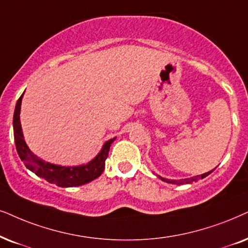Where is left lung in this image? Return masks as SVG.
I'll return each mask as SVG.
<instances>
[{
  "label": "left lung",
  "mask_w": 248,
  "mask_h": 248,
  "mask_svg": "<svg viewBox=\"0 0 248 248\" xmlns=\"http://www.w3.org/2000/svg\"><path fill=\"white\" fill-rule=\"evenodd\" d=\"M212 172H213V170H212V171H210V172H207V173H204V174H202V175H197V176H194V178H188V179H182V180H169V179L162 178V176H159V175H158V178L162 180V181L167 182V183H173V185H185V183H191L194 181H197L198 179L206 178V176L208 174H211Z\"/></svg>",
  "instance_id": "1"
}]
</instances>
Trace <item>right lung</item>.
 Instances as JSON below:
<instances>
[{
  "label": "right lung",
  "instance_id": "add662e5",
  "mask_svg": "<svg viewBox=\"0 0 248 248\" xmlns=\"http://www.w3.org/2000/svg\"><path fill=\"white\" fill-rule=\"evenodd\" d=\"M22 96H24V93L18 99L17 105H16L14 114V136L16 149H17L20 159L25 163L26 167L31 170V172H34L37 176H40V178L46 179L47 182L54 183V185L63 188L77 187V186L85 185V183H89L94 179L99 178L105 170V162L107 159L109 149H110V146L114 142L115 138L106 141L100 153L91 162L84 164V165L61 166L47 163L46 160L41 159L40 157L34 155L25 142L20 124Z\"/></svg>",
  "mask_w": 248,
  "mask_h": 248
}]
</instances>
